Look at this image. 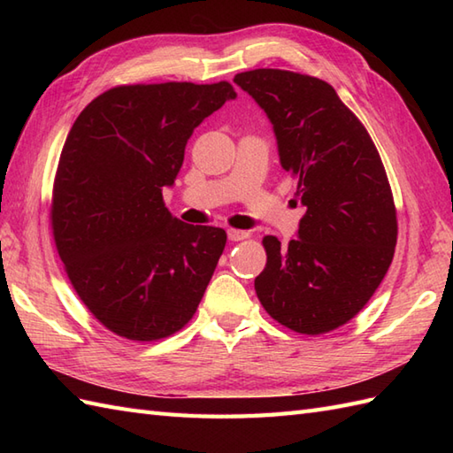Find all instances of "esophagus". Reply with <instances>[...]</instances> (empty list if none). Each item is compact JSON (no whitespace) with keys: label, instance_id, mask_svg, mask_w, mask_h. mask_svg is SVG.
I'll return each instance as SVG.
<instances>
[{"label":"esophagus","instance_id":"esophagus-1","mask_svg":"<svg viewBox=\"0 0 453 453\" xmlns=\"http://www.w3.org/2000/svg\"><path fill=\"white\" fill-rule=\"evenodd\" d=\"M227 237L232 239V242H243V239L249 237V234L242 232V229H227Z\"/></svg>","mask_w":453,"mask_h":453}]
</instances>
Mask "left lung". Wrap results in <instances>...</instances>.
I'll return each instance as SVG.
<instances>
[{"mask_svg":"<svg viewBox=\"0 0 453 453\" xmlns=\"http://www.w3.org/2000/svg\"><path fill=\"white\" fill-rule=\"evenodd\" d=\"M271 119L282 167L305 206L297 239L266 235L258 302L274 321L325 334L358 315L395 255L397 210L386 167L358 117L329 83L288 70L234 80Z\"/></svg>","mask_w":453,"mask_h":453,"instance_id":"8db88e82","label":"left lung"}]
</instances>
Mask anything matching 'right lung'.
Here are the masks:
<instances>
[{"label":"right lung","mask_w":453,"mask_h":453,"mask_svg":"<svg viewBox=\"0 0 453 453\" xmlns=\"http://www.w3.org/2000/svg\"><path fill=\"white\" fill-rule=\"evenodd\" d=\"M234 97L227 81L117 85L67 134L50 200L56 251L83 305L122 339H167L196 313L227 234L182 224L161 190L195 128Z\"/></svg>","instance_id":"add662e5"}]
</instances>
